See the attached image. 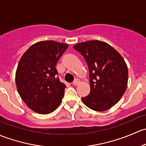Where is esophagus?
Masks as SVG:
<instances>
[{
	"instance_id": "1",
	"label": "esophagus",
	"mask_w": 146,
	"mask_h": 146,
	"mask_svg": "<svg viewBox=\"0 0 146 146\" xmlns=\"http://www.w3.org/2000/svg\"><path fill=\"white\" fill-rule=\"evenodd\" d=\"M79 83H80V82H79V79H75V80L74 81V82H73V85L74 86H77Z\"/></svg>"
}]
</instances>
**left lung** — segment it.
<instances>
[{
    "mask_svg": "<svg viewBox=\"0 0 146 146\" xmlns=\"http://www.w3.org/2000/svg\"><path fill=\"white\" fill-rule=\"evenodd\" d=\"M80 52L89 70L91 91L82 98L90 109L108 110L119 101L128 84V67L121 55L106 42H82L73 46Z\"/></svg>",
    "mask_w": 146,
    "mask_h": 146,
    "instance_id": "obj_1",
    "label": "left lung"
}]
</instances>
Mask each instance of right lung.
Wrapping results in <instances>:
<instances>
[{
    "mask_svg": "<svg viewBox=\"0 0 146 146\" xmlns=\"http://www.w3.org/2000/svg\"><path fill=\"white\" fill-rule=\"evenodd\" d=\"M69 45L54 40L33 44L21 58L15 74L21 98L31 110L47 115L58 108L66 86L57 77L55 66Z\"/></svg>",
    "mask_w": 146,
    "mask_h": 146,
    "instance_id": "add662e5",
    "label": "right lung"
}]
</instances>
